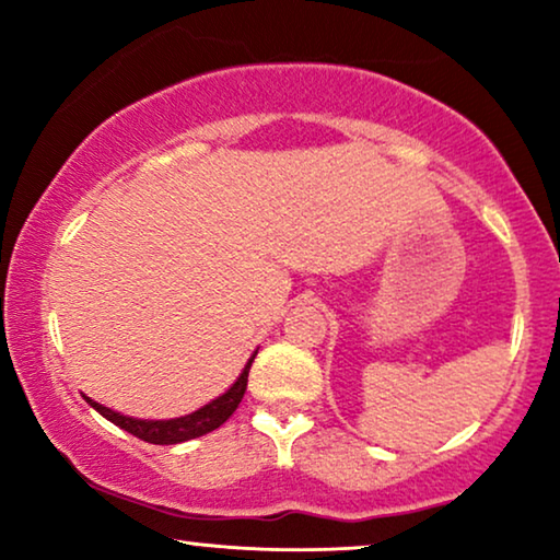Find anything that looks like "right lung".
<instances>
[{
  "mask_svg": "<svg viewBox=\"0 0 560 560\" xmlns=\"http://www.w3.org/2000/svg\"><path fill=\"white\" fill-rule=\"evenodd\" d=\"M255 357H257V351L249 357V362L244 364L242 374L236 377L234 385L229 387L224 395H219L217 400H211L209 405H203V408H198L196 412H190V416H183V418L140 420V418L121 416V412H114L112 408H104V405L94 402L86 395H83V400H86L91 408L98 412V416H104L106 420H112L114 425H119L121 431L132 433V435H137V439H142L148 443H155V446H173V443H183V441L198 439V435L217 431L221 423H226L229 416L240 408L244 389H247L249 366H252V362H255Z\"/></svg>",
  "mask_w": 560,
  "mask_h": 560,
  "instance_id": "1",
  "label": "right lung"
}]
</instances>
